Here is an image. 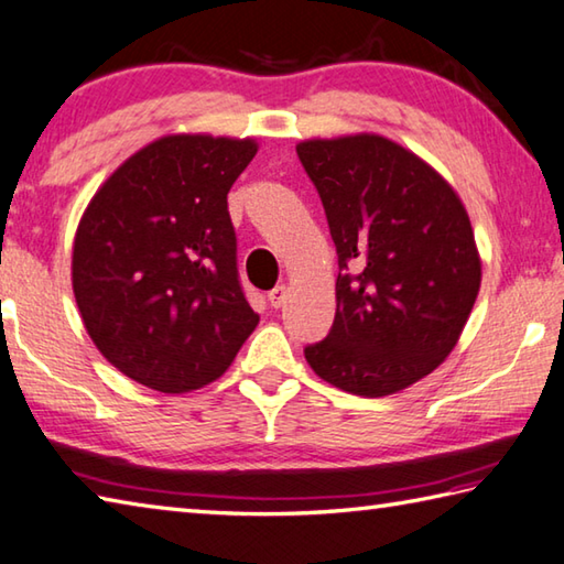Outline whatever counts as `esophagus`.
Masks as SVG:
<instances>
[{
    "instance_id": "34e87169",
    "label": "esophagus",
    "mask_w": 564,
    "mask_h": 564,
    "mask_svg": "<svg viewBox=\"0 0 564 564\" xmlns=\"http://www.w3.org/2000/svg\"><path fill=\"white\" fill-rule=\"evenodd\" d=\"M268 302L272 310H280V306L286 302V286L284 284H278L274 290L268 292Z\"/></svg>"
}]
</instances>
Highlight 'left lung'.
Returning <instances> with one entry per match:
<instances>
[{
  "mask_svg": "<svg viewBox=\"0 0 564 564\" xmlns=\"http://www.w3.org/2000/svg\"><path fill=\"white\" fill-rule=\"evenodd\" d=\"M338 254L336 316L304 348L314 373L364 398L430 376L469 318L481 258L462 198L437 169L388 137L296 144Z\"/></svg>",
  "mask_w": 564,
  "mask_h": 564,
  "instance_id": "1",
  "label": "left lung"
}]
</instances>
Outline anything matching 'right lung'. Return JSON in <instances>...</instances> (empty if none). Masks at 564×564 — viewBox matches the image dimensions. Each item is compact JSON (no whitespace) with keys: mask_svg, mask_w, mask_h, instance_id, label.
Returning <instances> with one entry per match:
<instances>
[{"mask_svg":"<svg viewBox=\"0 0 564 564\" xmlns=\"http://www.w3.org/2000/svg\"><path fill=\"white\" fill-rule=\"evenodd\" d=\"M254 140L166 134L115 169L73 240L85 332L142 386L178 395L226 373L260 316L238 280L228 191Z\"/></svg>","mask_w":564,"mask_h":564,"instance_id":"right-lung-1","label":"right lung"}]
</instances>
